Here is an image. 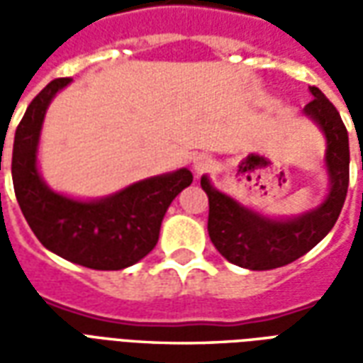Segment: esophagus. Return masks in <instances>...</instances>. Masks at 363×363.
Here are the masks:
<instances>
[{
	"mask_svg": "<svg viewBox=\"0 0 363 363\" xmlns=\"http://www.w3.org/2000/svg\"><path fill=\"white\" fill-rule=\"evenodd\" d=\"M212 167H213V161L208 157V155H198V157L194 159V165H192V169H194V173L200 177V174L208 173Z\"/></svg>",
	"mask_w": 363,
	"mask_h": 363,
	"instance_id": "1",
	"label": "esophagus"
}]
</instances>
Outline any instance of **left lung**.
<instances>
[{
  "instance_id": "1",
  "label": "left lung",
  "mask_w": 363,
  "mask_h": 363,
  "mask_svg": "<svg viewBox=\"0 0 363 363\" xmlns=\"http://www.w3.org/2000/svg\"><path fill=\"white\" fill-rule=\"evenodd\" d=\"M309 91L313 101L305 104V114L311 116L327 135V169L330 177L327 200L317 210L294 220H268L221 194L210 184L208 177L200 181L210 204V239L221 257L237 267L249 270L286 267L311 251L335 228L340 216L350 181L348 132L335 104L317 87H309Z\"/></svg>"
}]
</instances>
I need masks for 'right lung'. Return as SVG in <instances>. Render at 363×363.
<instances>
[{
    "instance_id": "obj_1",
    "label": "right lung",
    "mask_w": 363,
    "mask_h": 363,
    "mask_svg": "<svg viewBox=\"0 0 363 363\" xmlns=\"http://www.w3.org/2000/svg\"><path fill=\"white\" fill-rule=\"evenodd\" d=\"M69 82L60 77L48 83L17 126L11 159L15 196L33 233L48 251L93 270H122L153 251L167 208L190 186L192 173L179 169L145 179L96 202L52 192L36 169V145L44 112Z\"/></svg>"
}]
</instances>
